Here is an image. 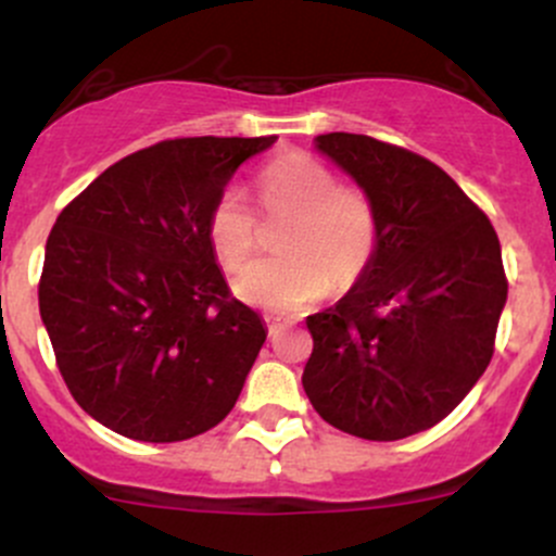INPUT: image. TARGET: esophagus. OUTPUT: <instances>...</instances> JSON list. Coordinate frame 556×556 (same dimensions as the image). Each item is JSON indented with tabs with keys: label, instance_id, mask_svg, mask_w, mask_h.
<instances>
[{
	"label": "esophagus",
	"instance_id": "1",
	"mask_svg": "<svg viewBox=\"0 0 556 556\" xmlns=\"http://www.w3.org/2000/svg\"><path fill=\"white\" fill-rule=\"evenodd\" d=\"M266 327H268V336H277V332L282 330V323L274 317H266Z\"/></svg>",
	"mask_w": 556,
	"mask_h": 556
}]
</instances>
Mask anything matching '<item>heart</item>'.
I'll use <instances>...</instances> for the list:
<instances>
[{"label": "heart", "instance_id": "b5f03b06", "mask_svg": "<svg viewBox=\"0 0 556 556\" xmlns=\"http://www.w3.org/2000/svg\"><path fill=\"white\" fill-rule=\"evenodd\" d=\"M261 215L288 220L279 233V258L255 261L233 282L242 301L274 314H295L327 293L352 290L376 261L381 220L370 197L341 184L314 156L282 154L255 175ZM204 233L215 258L237 271L258 244V220L237 189L210 204Z\"/></svg>", "mask_w": 556, "mask_h": 556}]
</instances>
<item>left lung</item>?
Masks as SVG:
<instances>
[{"mask_svg": "<svg viewBox=\"0 0 556 556\" xmlns=\"http://www.w3.org/2000/svg\"><path fill=\"white\" fill-rule=\"evenodd\" d=\"M317 149L365 189L381 220L370 271L306 319L303 389L346 434L394 442L460 405L495 352L509 279L488 215L402 146L327 132Z\"/></svg>", "mask_w": 556, "mask_h": 556, "instance_id": "1", "label": "left lung"}]
</instances>
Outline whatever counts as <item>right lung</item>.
Segmentation results:
<instances>
[{
  "label": "right lung",
  "instance_id": "1",
  "mask_svg": "<svg viewBox=\"0 0 556 556\" xmlns=\"http://www.w3.org/2000/svg\"><path fill=\"white\" fill-rule=\"evenodd\" d=\"M261 138H175L103 170L58 215L39 314L77 405L140 442H180L237 405L266 330L231 295L210 204Z\"/></svg>",
  "mask_w": 556,
  "mask_h": 556
}]
</instances>
